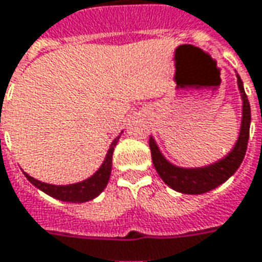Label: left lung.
Segmentation results:
<instances>
[{"label": "left lung", "mask_w": 262, "mask_h": 262, "mask_svg": "<svg viewBox=\"0 0 262 262\" xmlns=\"http://www.w3.org/2000/svg\"><path fill=\"white\" fill-rule=\"evenodd\" d=\"M237 83L238 90L243 98V120H241V128L238 140L235 142L234 148L231 149L227 157L220 159L219 162L205 166V168H179L170 162H168L161 154L157 142L154 138H149V148H151L152 162L157 169L158 175L161 179L172 187L176 192L186 194H202L213 190L214 187L220 186L222 183L229 179L230 176L238 169V166L244 159L250 137V122H251V110L250 103L244 92V86L241 81L240 76L237 75Z\"/></svg>", "instance_id": "obj_1"}]
</instances>
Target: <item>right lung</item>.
Returning a JSON list of instances; mask_svg holds the SVG:
<instances>
[{"label": "right lung", "instance_id": "right-lung-1", "mask_svg": "<svg viewBox=\"0 0 262 262\" xmlns=\"http://www.w3.org/2000/svg\"><path fill=\"white\" fill-rule=\"evenodd\" d=\"M118 140H120V135L113 141L110 149H108V154H107L103 165L100 166V169L86 181L73 183V185H62V186L59 185L57 186V185H49V183H45V182L36 181L35 178L29 176L25 172H24V175L27 176V179L32 183L33 186H36L42 192H45L46 194H49L55 199L62 200V202H70V203L89 202V200L97 198L108 183V179H110L111 175V165H113V152H114V146L117 145Z\"/></svg>", "mask_w": 262, "mask_h": 262}]
</instances>
